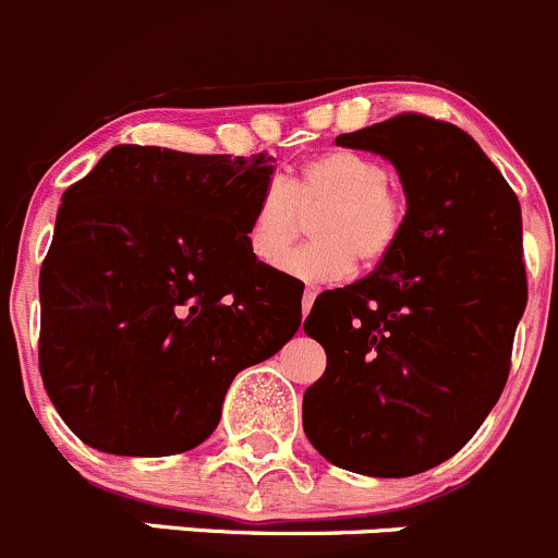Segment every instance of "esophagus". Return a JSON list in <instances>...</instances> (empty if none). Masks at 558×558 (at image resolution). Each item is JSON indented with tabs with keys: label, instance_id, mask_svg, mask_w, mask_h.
Returning <instances> with one entry per match:
<instances>
[{
	"label": "esophagus",
	"instance_id": "esophagus-1",
	"mask_svg": "<svg viewBox=\"0 0 558 558\" xmlns=\"http://www.w3.org/2000/svg\"><path fill=\"white\" fill-rule=\"evenodd\" d=\"M314 298H317V287H314V284H308L306 290H303V298H301V308H303V314H308V312H312V306H314Z\"/></svg>",
	"mask_w": 558,
	"mask_h": 558
}]
</instances>
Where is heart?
<instances>
[{"instance_id": "b5f03b06", "label": "heart", "mask_w": 558, "mask_h": 558, "mask_svg": "<svg viewBox=\"0 0 558 558\" xmlns=\"http://www.w3.org/2000/svg\"><path fill=\"white\" fill-rule=\"evenodd\" d=\"M314 210L318 215L313 214ZM315 216L317 240L286 251ZM408 226V201L389 182V169L371 155L336 150L308 160L284 182L274 180L257 198L246 226V246L260 263H277L303 281H336L373 268L398 250Z\"/></svg>"}]
</instances>
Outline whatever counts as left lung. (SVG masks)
Instances as JSON below:
<instances>
[{
    "label": "left lung",
    "mask_w": 558,
    "mask_h": 558,
    "mask_svg": "<svg viewBox=\"0 0 558 558\" xmlns=\"http://www.w3.org/2000/svg\"><path fill=\"white\" fill-rule=\"evenodd\" d=\"M336 145L392 160L408 226L376 271L322 292L303 322L327 354L303 429L336 468L405 478L453 457L502 395L526 306L521 206L446 120L400 112Z\"/></svg>",
    "instance_id": "obj_1"
}]
</instances>
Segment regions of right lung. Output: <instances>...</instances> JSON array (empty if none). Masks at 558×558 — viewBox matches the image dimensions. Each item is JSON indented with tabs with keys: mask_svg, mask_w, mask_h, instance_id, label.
Masks as SVG:
<instances>
[{
	"mask_svg": "<svg viewBox=\"0 0 558 558\" xmlns=\"http://www.w3.org/2000/svg\"><path fill=\"white\" fill-rule=\"evenodd\" d=\"M271 174L268 153L118 145L66 187L39 271V373L83 444L195 449L236 373L295 336L303 287L246 246Z\"/></svg>",
	"mask_w": 558,
	"mask_h": 558,
	"instance_id": "right-lung-1",
	"label": "right lung"
}]
</instances>
